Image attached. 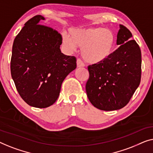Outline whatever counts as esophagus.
<instances>
[{"instance_id": "34e87169", "label": "esophagus", "mask_w": 153, "mask_h": 153, "mask_svg": "<svg viewBox=\"0 0 153 153\" xmlns=\"http://www.w3.org/2000/svg\"><path fill=\"white\" fill-rule=\"evenodd\" d=\"M76 64H77V68H81V67H84V66H85V64H84L83 62H82L79 59H77Z\"/></svg>"}]
</instances>
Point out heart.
<instances>
[{
  "label": "heart",
  "instance_id": "1",
  "mask_svg": "<svg viewBox=\"0 0 153 153\" xmlns=\"http://www.w3.org/2000/svg\"><path fill=\"white\" fill-rule=\"evenodd\" d=\"M62 42L66 48L74 51L80 47L82 58L87 63L98 64L106 61L114 52L117 38L114 33L102 27L73 28L68 37L64 36Z\"/></svg>",
  "mask_w": 153,
  "mask_h": 153
}]
</instances>
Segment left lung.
<instances>
[{
  "mask_svg": "<svg viewBox=\"0 0 153 153\" xmlns=\"http://www.w3.org/2000/svg\"><path fill=\"white\" fill-rule=\"evenodd\" d=\"M117 44L120 45L104 62L88 66L86 84L87 97L92 105L104 111L126 106L141 82V53L130 31L120 25Z\"/></svg>",
  "mask_w": 153,
  "mask_h": 153,
  "instance_id": "obj_1",
  "label": "left lung"
}]
</instances>
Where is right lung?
I'll list each match as a JSON object with an SVG mask.
<instances>
[{
    "label": "right lung",
    "mask_w": 153,
    "mask_h": 153,
    "mask_svg": "<svg viewBox=\"0 0 153 153\" xmlns=\"http://www.w3.org/2000/svg\"><path fill=\"white\" fill-rule=\"evenodd\" d=\"M44 19L36 15L25 23L13 43L10 66L19 95L38 108L54 104L62 82L76 68V57L61 52L60 34L39 24Z\"/></svg>",
    "instance_id": "right-lung-1"
}]
</instances>
